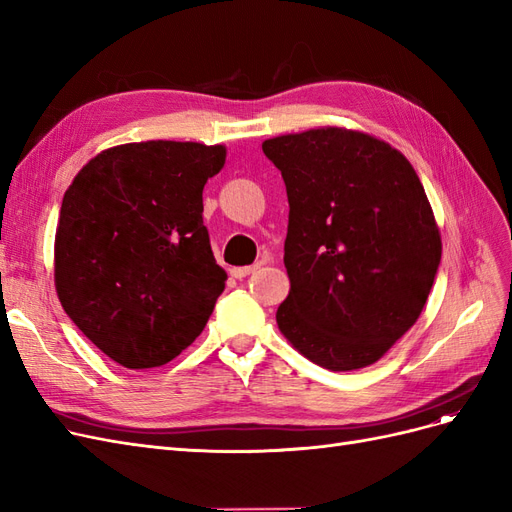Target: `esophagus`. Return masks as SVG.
Wrapping results in <instances>:
<instances>
[{
	"mask_svg": "<svg viewBox=\"0 0 512 512\" xmlns=\"http://www.w3.org/2000/svg\"><path fill=\"white\" fill-rule=\"evenodd\" d=\"M256 269H258V265H252V267H232V269H230V275L237 277V280H243V277L254 273Z\"/></svg>",
	"mask_w": 512,
	"mask_h": 512,
	"instance_id": "esophagus-1",
	"label": "esophagus"
}]
</instances>
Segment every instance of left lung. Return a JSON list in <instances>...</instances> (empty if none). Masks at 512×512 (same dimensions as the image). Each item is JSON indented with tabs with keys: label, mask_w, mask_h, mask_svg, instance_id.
Returning a JSON list of instances; mask_svg holds the SVG:
<instances>
[{
	"label": "left lung",
	"mask_w": 512,
	"mask_h": 512,
	"mask_svg": "<svg viewBox=\"0 0 512 512\" xmlns=\"http://www.w3.org/2000/svg\"><path fill=\"white\" fill-rule=\"evenodd\" d=\"M262 151L290 205L277 327L324 369L374 365L421 316L440 265L421 179L404 153L359 130L284 134Z\"/></svg>",
	"instance_id": "8db88e82"
}]
</instances>
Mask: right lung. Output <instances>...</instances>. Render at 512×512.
Listing matches in <instances>:
<instances>
[{
  "mask_svg": "<svg viewBox=\"0 0 512 512\" xmlns=\"http://www.w3.org/2000/svg\"><path fill=\"white\" fill-rule=\"evenodd\" d=\"M224 145L104 149L76 173L55 232V290L91 344L128 369L173 361L203 333L226 271L203 224Z\"/></svg>",
  "mask_w": 512,
  "mask_h": 512,
  "instance_id": "right-lung-1",
  "label": "right lung"
}]
</instances>
